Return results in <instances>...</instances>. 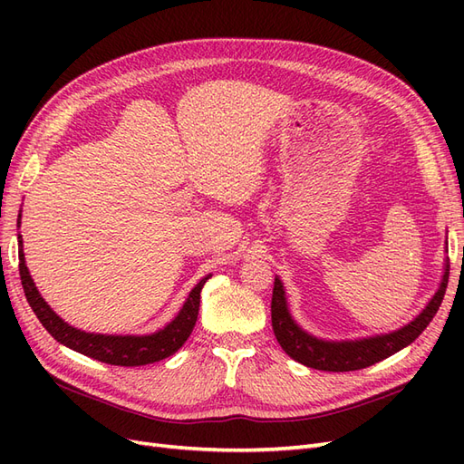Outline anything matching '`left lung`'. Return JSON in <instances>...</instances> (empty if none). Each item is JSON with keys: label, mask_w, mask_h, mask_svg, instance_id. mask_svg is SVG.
Segmentation results:
<instances>
[{"label": "left lung", "mask_w": 464, "mask_h": 464, "mask_svg": "<svg viewBox=\"0 0 464 464\" xmlns=\"http://www.w3.org/2000/svg\"><path fill=\"white\" fill-rule=\"evenodd\" d=\"M449 280V259L443 266V276L438 292L433 294V298L428 302V305L422 310V314L416 315L414 321L409 325H404L392 333L368 336V339L358 341H323L317 336L304 331L296 321L292 319L285 286L280 283V278H275L273 288V302H271V321L273 331L278 344L283 346L285 353L304 366L323 370V372H354L373 366V363L382 362L389 356H392L404 346L414 343L420 333H422L433 315L438 314L440 305L445 296Z\"/></svg>", "instance_id": "1"}]
</instances>
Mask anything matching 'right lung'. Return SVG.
<instances>
[{"label":"right lung","instance_id":"obj_1","mask_svg":"<svg viewBox=\"0 0 464 464\" xmlns=\"http://www.w3.org/2000/svg\"><path fill=\"white\" fill-rule=\"evenodd\" d=\"M17 224L21 227V215ZM19 275L24 290L26 302L31 304L33 312L40 319L44 329L63 346L75 350L79 354H85L98 362L111 363V366H147V363L160 362L184 346L195 327V321L199 315L201 290L210 275L203 276L195 288L189 292L186 304L181 305L179 314L168 323V325L152 334H96L75 329L55 314L48 302L40 296L36 290L31 273L24 265L23 254V237L19 234Z\"/></svg>","mask_w":464,"mask_h":464}]
</instances>
